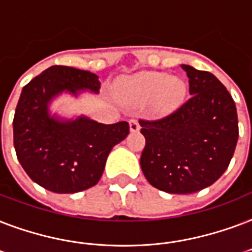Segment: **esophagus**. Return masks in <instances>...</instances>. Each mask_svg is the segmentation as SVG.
Here are the masks:
<instances>
[{"label":"esophagus","instance_id":"esophagus-1","mask_svg":"<svg viewBox=\"0 0 252 252\" xmlns=\"http://www.w3.org/2000/svg\"><path fill=\"white\" fill-rule=\"evenodd\" d=\"M128 125H130V131L131 132H136L139 131V124H138V121L136 120H130L128 121Z\"/></svg>","mask_w":252,"mask_h":252}]
</instances>
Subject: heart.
<instances>
[{"label":"heart","mask_w":252,"mask_h":252,"mask_svg":"<svg viewBox=\"0 0 252 252\" xmlns=\"http://www.w3.org/2000/svg\"><path fill=\"white\" fill-rule=\"evenodd\" d=\"M188 85L180 77H169L160 72H140L125 79L118 87L122 99L135 105L153 101L158 112H173L183 104Z\"/></svg>","instance_id":"b5f03b06"}]
</instances>
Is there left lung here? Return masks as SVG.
Here are the masks:
<instances>
[{
	"mask_svg": "<svg viewBox=\"0 0 252 252\" xmlns=\"http://www.w3.org/2000/svg\"><path fill=\"white\" fill-rule=\"evenodd\" d=\"M190 98L172 114L139 121L146 146L140 167L150 184L188 194L210 187L225 172L238 142L237 108L210 72L181 64Z\"/></svg>",
	"mask_w": 252,
	"mask_h": 252,
	"instance_id": "obj_1",
	"label": "left lung"
}]
</instances>
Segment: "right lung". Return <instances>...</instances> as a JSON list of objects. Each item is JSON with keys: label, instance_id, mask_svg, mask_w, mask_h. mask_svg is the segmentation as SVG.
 Returning <instances> with one entry per match:
<instances>
[{"label": "right lung", "instance_id": "obj_1", "mask_svg": "<svg viewBox=\"0 0 252 252\" xmlns=\"http://www.w3.org/2000/svg\"><path fill=\"white\" fill-rule=\"evenodd\" d=\"M98 76L73 67L52 65L23 87L13 121L14 148L32 181L55 193H76L99 181L112 148L127 136V122L113 125L51 112L63 93H99Z\"/></svg>", "mask_w": 252, "mask_h": 252}]
</instances>
